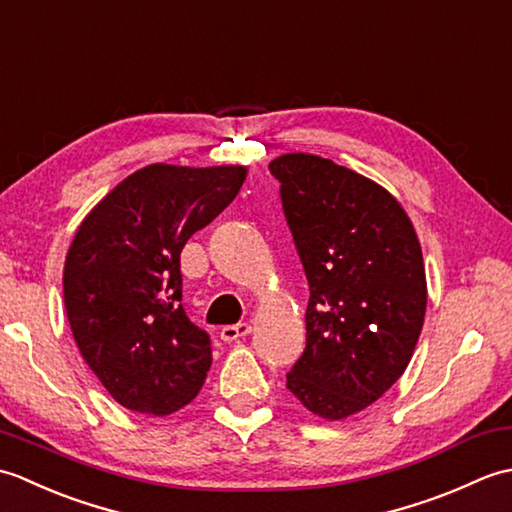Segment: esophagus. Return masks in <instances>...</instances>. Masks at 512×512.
Returning a JSON list of instances; mask_svg holds the SVG:
<instances>
[{"label":"esophagus","mask_w":512,"mask_h":512,"mask_svg":"<svg viewBox=\"0 0 512 512\" xmlns=\"http://www.w3.org/2000/svg\"><path fill=\"white\" fill-rule=\"evenodd\" d=\"M248 332H250L248 323H237V325H224V328L220 330V336H222V341L233 343L237 339H242V336H246Z\"/></svg>","instance_id":"obj_1"}]
</instances>
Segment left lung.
<instances>
[{
	"label": "left lung",
	"mask_w": 512,
	"mask_h": 512,
	"mask_svg": "<svg viewBox=\"0 0 512 512\" xmlns=\"http://www.w3.org/2000/svg\"><path fill=\"white\" fill-rule=\"evenodd\" d=\"M306 270V350L286 387L314 416L343 420L405 372L427 310L422 250L387 189L312 154L268 165Z\"/></svg>",
	"instance_id": "1"
}]
</instances>
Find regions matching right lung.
I'll return each mask as SVG.
<instances>
[{"instance_id":"right-lung-1","label":"right lung","mask_w":512,"mask_h":512,"mask_svg":"<svg viewBox=\"0 0 512 512\" xmlns=\"http://www.w3.org/2000/svg\"><path fill=\"white\" fill-rule=\"evenodd\" d=\"M246 180V167L149 165L127 176L76 231L63 268L79 352L110 396L169 416L198 396L211 339L182 308L180 253Z\"/></svg>"}]
</instances>
